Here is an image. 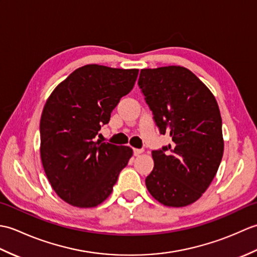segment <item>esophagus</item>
Returning <instances> with one entry per match:
<instances>
[{
  "label": "esophagus",
  "mask_w": 257,
  "mask_h": 257,
  "mask_svg": "<svg viewBox=\"0 0 257 257\" xmlns=\"http://www.w3.org/2000/svg\"><path fill=\"white\" fill-rule=\"evenodd\" d=\"M144 149H134V155L135 156H139L140 154H143Z\"/></svg>",
  "instance_id": "esophagus-1"
}]
</instances>
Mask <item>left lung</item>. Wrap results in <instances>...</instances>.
Listing matches in <instances>:
<instances>
[{"mask_svg":"<svg viewBox=\"0 0 257 257\" xmlns=\"http://www.w3.org/2000/svg\"><path fill=\"white\" fill-rule=\"evenodd\" d=\"M138 85L161 135L172 144L152 151L146 178L150 194L166 206H187L214 179L224 141L219 106L210 89L185 67L141 69Z\"/></svg>","mask_w":257,"mask_h":257,"instance_id":"8db88e82","label":"left lung"}]
</instances>
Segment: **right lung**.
Returning a JSON list of instances; mask_svg holds the SVG:
<instances>
[{
	"label": "right lung",
	"mask_w": 257,
	"mask_h": 257,
	"mask_svg": "<svg viewBox=\"0 0 257 257\" xmlns=\"http://www.w3.org/2000/svg\"><path fill=\"white\" fill-rule=\"evenodd\" d=\"M139 69L85 65L62 81L43 109L41 159L56 194L77 207H94L112 192L133 149L95 141Z\"/></svg>",
	"instance_id": "right-lung-1"
}]
</instances>
